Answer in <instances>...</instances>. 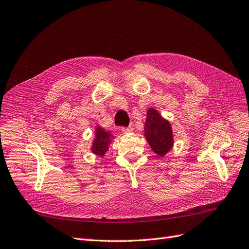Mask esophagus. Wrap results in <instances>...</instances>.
<instances>
[{"instance_id":"esophagus-1","label":"esophagus","mask_w":249,"mask_h":249,"mask_svg":"<svg viewBox=\"0 0 249 249\" xmlns=\"http://www.w3.org/2000/svg\"><path fill=\"white\" fill-rule=\"evenodd\" d=\"M133 130H134V126L133 125H130L129 127H122V131L124 133H131Z\"/></svg>"}]
</instances>
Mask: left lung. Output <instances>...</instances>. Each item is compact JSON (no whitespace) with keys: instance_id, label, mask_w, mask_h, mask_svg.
Segmentation results:
<instances>
[{"instance_id":"left-lung-1","label":"left lung","mask_w":249,"mask_h":249,"mask_svg":"<svg viewBox=\"0 0 249 249\" xmlns=\"http://www.w3.org/2000/svg\"><path fill=\"white\" fill-rule=\"evenodd\" d=\"M144 137L153 152L159 157H163L174 145V135L170 122L154 108H149L146 112Z\"/></svg>"}]
</instances>
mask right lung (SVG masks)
Here are the masks:
<instances>
[{
  "instance_id": "obj_1",
  "label": "right lung",
  "mask_w": 249,
  "mask_h": 249,
  "mask_svg": "<svg viewBox=\"0 0 249 249\" xmlns=\"http://www.w3.org/2000/svg\"><path fill=\"white\" fill-rule=\"evenodd\" d=\"M113 138L114 136L109 131H106L104 127L97 125L95 127V136L92 141L91 152L96 156L104 157L107 151L109 150Z\"/></svg>"
}]
</instances>
